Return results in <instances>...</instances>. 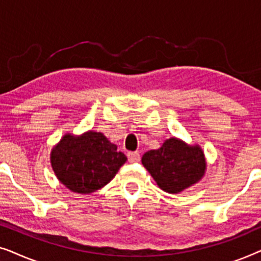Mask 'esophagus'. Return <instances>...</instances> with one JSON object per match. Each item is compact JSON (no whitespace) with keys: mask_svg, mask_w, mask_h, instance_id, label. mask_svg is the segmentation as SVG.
Masks as SVG:
<instances>
[{"mask_svg":"<svg viewBox=\"0 0 261 261\" xmlns=\"http://www.w3.org/2000/svg\"><path fill=\"white\" fill-rule=\"evenodd\" d=\"M127 156H128V160H129L130 163L138 162V160L140 159V154H139V152H128Z\"/></svg>","mask_w":261,"mask_h":261,"instance_id":"34e87169","label":"esophagus"}]
</instances>
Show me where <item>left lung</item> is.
<instances>
[{
  "label": "left lung",
  "instance_id": "1",
  "mask_svg": "<svg viewBox=\"0 0 261 261\" xmlns=\"http://www.w3.org/2000/svg\"><path fill=\"white\" fill-rule=\"evenodd\" d=\"M141 162L158 187L170 194H177L197 183L205 171L202 149L176 138L166 140L159 149L146 152Z\"/></svg>",
  "mask_w": 261,
  "mask_h": 261
}]
</instances>
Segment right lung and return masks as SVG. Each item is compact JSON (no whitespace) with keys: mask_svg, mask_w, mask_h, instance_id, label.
Masks as SVG:
<instances>
[{"mask_svg":"<svg viewBox=\"0 0 261 261\" xmlns=\"http://www.w3.org/2000/svg\"><path fill=\"white\" fill-rule=\"evenodd\" d=\"M126 160L116 145L96 132H88L82 137L67 134L51 153L57 178L78 194H90L105 187Z\"/></svg>","mask_w":261,"mask_h":261,"instance_id":"1","label":"right lung"}]
</instances>
